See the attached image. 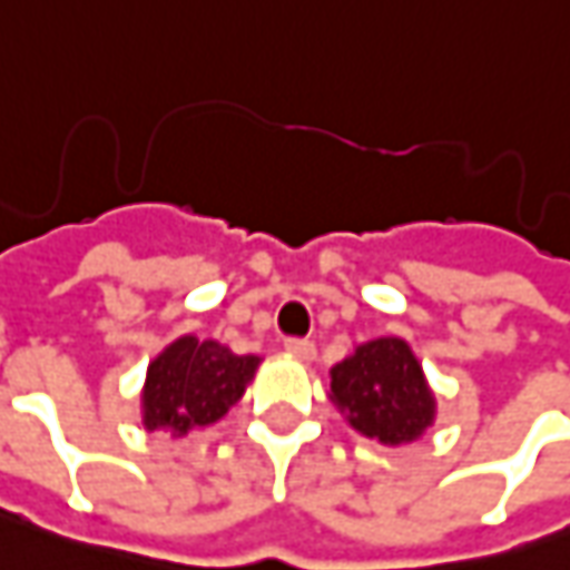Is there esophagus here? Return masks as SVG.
Wrapping results in <instances>:
<instances>
[{
    "label": "esophagus",
    "instance_id": "1",
    "mask_svg": "<svg viewBox=\"0 0 570 570\" xmlns=\"http://www.w3.org/2000/svg\"><path fill=\"white\" fill-rule=\"evenodd\" d=\"M285 352L295 355L297 362H314V355H317V348H314L311 340H285Z\"/></svg>",
    "mask_w": 570,
    "mask_h": 570
}]
</instances>
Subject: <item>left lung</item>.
Returning a JSON list of instances; mask_svg holds the SVG:
<instances>
[{"instance_id":"8db88e82","label":"left lung","mask_w":570,"mask_h":570,"mask_svg":"<svg viewBox=\"0 0 570 570\" xmlns=\"http://www.w3.org/2000/svg\"><path fill=\"white\" fill-rule=\"evenodd\" d=\"M330 403L358 434L383 448L419 441L438 415V400L422 362L400 336L362 342L333 364Z\"/></svg>"}]
</instances>
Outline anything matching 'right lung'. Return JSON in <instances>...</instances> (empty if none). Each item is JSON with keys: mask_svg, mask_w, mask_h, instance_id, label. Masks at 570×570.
Returning a JSON list of instances; mask_svg holds the SVG:
<instances>
[{"mask_svg": "<svg viewBox=\"0 0 570 570\" xmlns=\"http://www.w3.org/2000/svg\"><path fill=\"white\" fill-rule=\"evenodd\" d=\"M259 362V355H237L215 340H174L145 371V431L184 438L193 428L215 425L244 396Z\"/></svg>", "mask_w": 570, "mask_h": 570, "instance_id": "add662e5", "label": "right lung"}]
</instances>
